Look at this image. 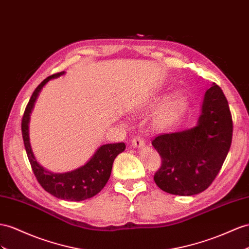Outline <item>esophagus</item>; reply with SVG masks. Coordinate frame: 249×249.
<instances>
[{
	"mask_svg": "<svg viewBox=\"0 0 249 249\" xmlns=\"http://www.w3.org/2000/svg\"><path fill=\"white\" fill-rule=\"evenodd\" d=\"M131 143H132V146H133V147H139V148H141V147H144V146H145V141L143 140V138H142V137H140V136L133 137Z\"/></svg>",
	"mask_w": 249,
	"mask_h": 249,
	"instance_id": "esophagus-1",
	"label": "esophagus"
}]
</instances>
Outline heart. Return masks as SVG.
<instances>
[{
	"instance_id": "b5f03b06",
	"label": "heart",
	"mask_w": 249,
	"mask_h": 249,
	"mask_svg": "<svg viewBox=\"0 0 249 249\" xmlns=\"http://www.w3.org/2000/svg\"><path fill=\"white\" fill-rule=\"evenodd\" d=\"M156 100L157 99H155V101H152V103L156 102ZM182 103H183V95L180 92H176L174 94H171L169 98H167L164 101V103L158 109L155 117V122L158 124H162L164 122H166V121H168L176 113V111L179 109Z\"/></svg>"
}]
</instances>
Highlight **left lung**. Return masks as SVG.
Wrapping results in <instances>:
<instances>
[{
    "mask_svg": "<svg viewBox=\"0 0 249 249\" xmlns=\"http://www.w3.org/2000/svg\"><path fill=\"white\" fill-rule=\"evenodd\" d=\"M232 128L228 102L222 89L213 83L205 92L196 126L152 140L162 159L154 177L157 185L178 196H194L207 189L231 148Z\"/></svg>",
    "mask_w": 249,
    "mask_h": 249,
    "instance_id": "8db88e82",
    "label": "left lung"
}]
</instances>
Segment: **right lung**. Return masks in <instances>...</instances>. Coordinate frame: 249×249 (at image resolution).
I'll list each match as a JSON object with an SVG mask.
<instances>
[{"label":"right lung","instance_id":"1","mask_svg":"<svg viewBox=\"0 0 249 249\" xmlns=\"http://www.w3.org/2000/svg\"><path fill=\"white\" fill-rule=\"evenodd\" d=\"M63 73L64 72H58L49 75L35 89L22 118V136L31 168L40 185L47 193L58 199L83 201L95 196L103 189L107 181L109 180L114 159L124 151L126 146L124 143L102 145L85 165L65 174L50 173L36 162L29 143L28 124L30 113L43 86L48 81L59 78Z\"/></svg>","mask_w":249,"mask_h":249}]
</instances>
